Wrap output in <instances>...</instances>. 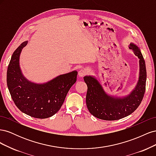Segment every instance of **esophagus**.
I'll use <instances>...</instances> for the list:
<instances>
[{
	"instance_id": "esophagus-1",
	"label": "esophagus",
	"mask_w": 156,
	"mask_h": 156,
	"mask_svg": "<svg viewBox=\"0 0 156 156\" xmlns=\"http://www.w3.org/2000/svg\"><path fill=\"white\" fill-rule=\"evenodd\" d=\"M87 72L86 70H84V69H81V70H79V72H78V75H79V77H83V76H84V75H87Z\"/></svg>"
}]
</instances>
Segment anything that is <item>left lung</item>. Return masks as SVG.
I'll list each match as a JSON object with an SVG mask.
<instances>
[{
  "instance_id": "obj_1",
  "label": "left lung",
  "mask_w": 156,
  "mask_h": 156,
  "mask_svg": "<svg viewBox=\"0 0 156 156\" xmlns=\"http://www.w3.org/2000/svg\"><path fill=\"white\" fill-rule=\"evenodd\" d=\"M129 49L139 58V78L135 89L126 97L117 98L108 96L105 92L98 80L92 76L84 77L88 90L86 96L89 112L99 119L116 120L131 115L142 101L146 89V69L145 61L140 49L130 44Z\"/></svg>"
}]
</instances>
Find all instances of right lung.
<instances>
[{
    "label": "right lung",
    "mask_w": 156,
    "mask_h": 156,
    "mask_svg": "<svg viewBox=\"0 0 156 156\" xmlns=\"http://www.w3.org/2000/svg\"><path fill=\"white\" fill-rule=\"evenodd\" d=\"M27 42L22 43L12 56L7 70L8 88L21 112L36 119H47L60 110L69 90L77 81V72L60 75L44 84L29 81L20 67V55Z\"/></svg>",
    "instance_id": "add662e5"
}]
</instances>
